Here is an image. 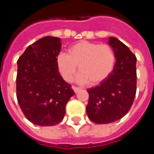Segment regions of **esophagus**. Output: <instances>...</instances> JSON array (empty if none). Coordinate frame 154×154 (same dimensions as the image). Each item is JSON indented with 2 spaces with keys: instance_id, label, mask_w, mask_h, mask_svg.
I'll use <instances>...</instances> for the list:
<instances>
[{
  "instance_id": "esophagus-1",
  "label": "esophagus",
  "mask_w": 154,
  "mask_h": 154,
  "mask_svg": "<svg viewBox=\"0 0 154 154\" xmlns=\"http://www.w3.org/2000/svg\"><path fill=\"white\" fill-rule=\"evenodd\" d=\"M72 89H73L74 92H76V93L82 90V88H80V87H72Z\"/></svg>"
}]
</instances>
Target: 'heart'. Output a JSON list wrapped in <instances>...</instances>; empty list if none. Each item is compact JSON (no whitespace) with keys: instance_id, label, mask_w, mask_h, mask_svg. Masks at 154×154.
Listing matches in <instances>:
<instances>
[{"instance_id":"b5f03b06","label":"heart","mask_w":154,"mask_h":154,"mask_svg":"<svg viewBox=\"0 0 154 154\" xmlns=\"http://www.w3.org/2000/svg\"><path fill=\"white\" fill-rule=\"evenodd\" d=\"M116 57L113 48L106 44L79 41L67 49V54L57 56V69L66 82L73 79L78 66L77 81L97 85L110 76L116 65Z\"/></svg>"}]
</instances>
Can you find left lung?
I'll return each mask as SVG.
<instances>
[{"label": "left lung", "instance_id": "left-lung-1", "mask_svg": "<svg viewBox=\"0 0 154 154\" xmlns=\"http://www.w3.org/2000/svg\"><path fill=\"white\" fill-rule=\"evenodd\" d=\"M108 44L116 53L114 70L100 85L87 89V114L96 124H109L121 119L132 106L136 94L135 55L116 38L110 37Z\"/></svg>", "mask_w": 154, "mask_h": 154}]
</instances>
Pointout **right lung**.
<instances>
[{
  "label": "right lung",
  "instance_id": "right-lung-1",
  "mask_svg": "<svg viewBox=\"0 0 154 154\" xmlns=\"http://www.w3.org/2000/svg\"><path fill=\"white\" fill-rule=\"evenodd\" d=\"M61 47L60 38L46 36L28 46L17 61V100L25 117L37 125L61 122L75 94L58 72L56 58Z\"/></svg>",
  "mask_w": 154,
  "mask_h": 154
}]
</instances>
